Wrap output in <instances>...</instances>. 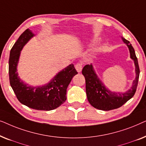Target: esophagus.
Returning a JSON list of instances; mask_svg holds the SVG:
<instances>
[{"label":"esophagus","instance_id":"34e87169","mask_svg":"<svg viewBox=\"0 0 146 146\" xmlns=\"http://www.w3.org/2000/svg\"><path fill=\"white\" fill-rule=\"evenodd\" d=\"M82 67H83V64L82 62H78L75 65V68L77 70L78 72H80L82 69Z\"/></svg>","mask_w":146,"mask_h":146}]
</instances>
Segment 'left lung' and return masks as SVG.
<instances>
[{
	"instance_id": "8db88e82",
	"label": "left lung",
	"mask_w": 146,
	"mask_h": 146,
	"mask_svg": "<svg viewBox=\"0 0 146 146\" xmlns=\"http://www.w3.org/2000/svg\"><path fill=\"white\" fill-rule=\"evenodd\" d=\"M122 40L128 46L130 57L133 60L135 63L136 78L133 81V86L131 89L125 93L111 92L106 88L102 82L98 79L94 72L92 66L91 64L86 65L82 71L86 80V92L88 100L95 108L105 111L118 108L131 99L136 91L140 72L138 62L134 49L131 44H129V42L124 38H122Z\"/></svg>"
}]
</instances>
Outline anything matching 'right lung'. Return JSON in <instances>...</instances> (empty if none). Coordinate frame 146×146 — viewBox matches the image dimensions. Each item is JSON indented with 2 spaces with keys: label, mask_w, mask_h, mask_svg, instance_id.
<instances>
[{
  "label": "right lung",
  "mask_w": 146,
  "mask_h": 146,
  "mask_svg": "<svg viewBox=\"0 0 146 146\" xmlns=\"http://www.w3.org/2000/svg\"><path fill=\"white\" fill-rule=\"evenodd\" d=\"M33 36L31 31L27 29L20 36L11 50L9 62L10 84L21 104L38 110H52L57 108L66 101L67 88L78 72L72 64L58 74L44 86L33 88L24 84L18 77L17 66L21 50Z\"/></svg>",
  "instance_id": "obj_1"
}]
</instances>
